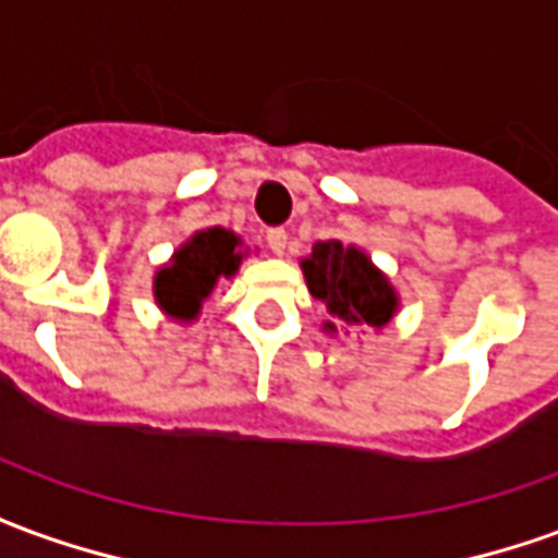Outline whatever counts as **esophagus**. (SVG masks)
<instances>
[{
    "label": "esophagus",
    "instance_id": "obj_1",
    "mask_svg": "<svg viewBox=\"0 0 558 558\" xmlns=\"http://www.w3.org/2000/svg\"><path fill=\"white\" fill-rule=\"evenodd\" d=\"M266 242H268V247H271V254L283 256V251H287V242H290V232L275 227V230L266 232Z\"/></svg>",
    "mask_w": 558,
    "mask_h": 558
}]
</instances>
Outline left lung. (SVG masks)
Instances as JSON below:
<instances>
[{
  "label": "left lung",
  "instance_id": "1",
  "mask_svg": "<svg viewBox=\"0 0 558 558\" xmlns=\"http://www.w3.org/2000/svg\"><path fill=\"white\" fill-rule=\"evenodd\" d=\"M302 271L311 295L331 314V319L323 323V331L331 338L347 326L383 331L398 316V290L391 287L386 271L355 244L338 239L316 242L314 251L302 259Z\"/></svg>",
  "mask_w": 558,
  "mask_h": 558
}]
</instances>
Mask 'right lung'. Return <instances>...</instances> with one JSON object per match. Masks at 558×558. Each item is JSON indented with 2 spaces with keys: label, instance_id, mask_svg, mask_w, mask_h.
Segmentation results:
<instances>
[{
  "label": "right lung",
  "instance_id": "right-lung-1",
  "mask_svg": "<svg viewBox=\"0 0 558 558\" xmlns=\"http://www.w3.org/2000/svg\"><path fill=\"white\" fill-rule=\"evenodd\" d=\"M247 254L251 247H244L242 235L232 230H196L187 242L172 251L170 263L155 271V304L175 323H194L203 311V302L220 280H230L239 271Z\"/></svg>",
  "mask_w": 558,
  "mask_h": 558
}]
</instances>
